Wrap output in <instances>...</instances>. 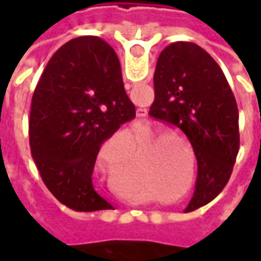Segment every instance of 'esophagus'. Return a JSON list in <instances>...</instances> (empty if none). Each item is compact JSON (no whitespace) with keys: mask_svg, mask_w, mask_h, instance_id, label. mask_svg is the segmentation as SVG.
Here are the masks:
<instances>
[{"mask_svg":"<svg viewBox=\"0 0 261 261\" xmlns=\"http://www.w3.org/2000/svg\"><path fill=\"white\" fill-rule=\"evenodd\" d=\"M146 115H148L146 109H138V110H136V116H138V117H145Z\"/></svg>","mask_w":261,"mask_h":261,"instance_id":"1","label":"esophagus"}]
</instances>
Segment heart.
Here are the masks:
<instances>
[{"label": "heart", "mask_w": 261, "mask_h": 261, "mask_svg": "<svg viewBox=\"0 0 261 261\" xmlns=\"http://www.w3.org/2000/svg\"><path fill=\"white\" fill-rule=\"evenodd\" d=\"M167 135H168V134H167V132H166V134H161V136H163V138H166Z\"/></svg>", "instance_id": "obj_1"}]
</instances>
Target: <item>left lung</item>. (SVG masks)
Returning a JSON list of instances; mask_svg holds the SVG:
<instances>
[{"label":"left lung","instance_id":"1","mask_svg":"<svg viewBox=\"0 0 261 261\" xmlns=\"http://www.w3.org/2000/svg\"><path fill=\"white\" fill-rule=\"evenodd\" d=\"M155 100L149 115L177 126L197 160L192 212L226 185L236 164L240 132L232 90L214 58L192 42H175L160 54L154 74Z\"/></svg>","mask_w":261,"mask_h":261}]
</instances>
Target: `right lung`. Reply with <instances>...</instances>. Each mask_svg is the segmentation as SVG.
<instances>
[{"instance_id": "1", "label": "right lung", "mask_w": 261, "mask_h": 261, "mask_svg": "<svg viewBox=\"0 0 261 261\" xmlns=\"http://www.w3.org/2000/svg\"><path fill=\"white\" fill-rule=\"evenodd\" d=\"M135 117L119 58L97 36L61 46L36 86L29 120L30 149L50 193L80 212L112 209L93 183L106 139Z\"/></svg>"}]
</instances>
